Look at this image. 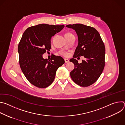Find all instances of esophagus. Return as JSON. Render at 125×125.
Masks as SVG:
<instances>
[{"instance_id": "1", "label": "esophagus", "mask_w": 125, "mask_h": 125, "mask_svg": "<svg viewBox=\"0 0 125 125\" xmlns=\"http://www.w3.org/2000/svg\"><path fill=\"white\" fill-rule=\"evenodd\" d=\"M64 60H65V63H68L69 61V60L68 59H64Z\"/></svg>"}]
</instances>
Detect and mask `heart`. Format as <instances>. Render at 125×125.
<instances>
[{"label":"heart","mask_w":125,"mask_h":125,"mask_svg":"<svg viewBox=\"0 0 125 125\" xmlns=\"http://www.w3.org/2000/svg\"><path fill=\"white\" fill-rule=\"evenodd\" d=\"M71 34H72L70 33H66L65 34V36H66V35H71ZM60 54L62 55H63V56H67L68 55V53L67 52L64 51H60Z\"/></svg>","instance_id":"heart-1"}]
</instances>
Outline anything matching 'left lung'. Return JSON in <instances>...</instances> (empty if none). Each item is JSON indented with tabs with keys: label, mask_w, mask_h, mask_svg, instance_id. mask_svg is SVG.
Masks as SVG:
<instances>
[{
	"label": "left lung",
	"mask_w": 125,
	"mask_h": 125,
	"mask_svg": "<svg viewBox=\"0 0 125 125\" xmlns=\"http://www.w3.org/2000/svg\"><path fill=\"white\" fill-rule=\"evenodd\" d=\"M74 30L78 37V45L74 58L83 56L84 60L79 63L75 58L70 60L75 68L70 72L73 81L81 86H88L94 83L102 74L105 66V48L100 34L93 27L81 24L68 25Z\"/></svg>",
	"instance_id": "8db88e82"
}]
</instances>
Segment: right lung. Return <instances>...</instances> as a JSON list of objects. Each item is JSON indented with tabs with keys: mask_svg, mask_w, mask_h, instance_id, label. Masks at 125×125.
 <instances>
[{
	"mask_svg": "<svg viewBox=\"0 0 125 125\" xmlns=\"http://www.w3.org/2000/svg\"><path fill=\"white\" fill-rule=\"evenodd\" d=\"M64 25L39 24L28 28L18 47L19 64L26 78L33 85L45 88L54 81L58 68L65 63L62 57L52 54L50 59L42 55L51 48V38Z\"/></svg>",
	"mask_w": 125,
	"mask_h": 125,
	"instance_id": "1",
	"label": "right lung"
}]
</instances>
